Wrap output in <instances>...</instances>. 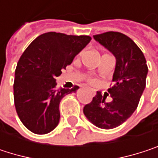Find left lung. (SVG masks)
I'll return each mask as SVG.
<instances>
[{"instance_id": "obj_1", "label": "left lung", "mask_w": 158, "mask_h": 158, "mask_svg": "<svg viewBox=\"0 0 158 158\" xmlns=\"http://www.w3.org/2000/svg\"><path fill=\"white\" fill-rule=\"evenodd\" d=\"M107 48L116 59L112 76L114 85L108 89L112 101L97 92L83 112L87 119L102 129H112L123 123L136 110L145 88L148 69L141 49L127 35L118 32H107L93 35Z\"/></svg>"}]
</instances>
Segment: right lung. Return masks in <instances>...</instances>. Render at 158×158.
Instances as JSON below:
<instances>
[{
    "label": "right lung",
    "instance_id": "obj_1",
    "mask_svg": "<svg viewBox=\"0 0 158 158\" xmlns=\"http://www.w3.org/2000/svg\"><path fill=\"white\" fill-rule=\"evenodd\" d=\"M91 38L49 32L36 37L21 56L15 69L14 97L16 112L32 133L46 135L60 119L59 103L79 89H56V78L70 65Z\"/></svg>",
    "mask_w": 158,
    "mask_h": 158
}]
</instances>
